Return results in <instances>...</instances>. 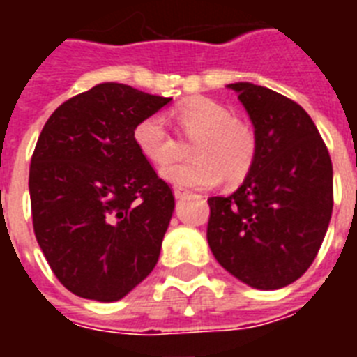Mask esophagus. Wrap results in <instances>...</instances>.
Instances as JSON below:
<instances>
[{
  "label": "esophagus",
  "mask_w": 357,
  "mask_h": 357,
  "mask_svg": "<svg viewBox=\"0 0 357 357\" xmlns=\"http://www.w3.org/2000/svg\"><path fill=\"white\" fill-rule=\"evenodd\" d=\"M189 195H190L189 190L179 189V187H176V189H174V196H176L178 200H183V198H187V196H189Z\"/></svg>",
  "instance_id": "esophagus-1"
}]
</instances>
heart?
<instances>
[{
    "mask_svg": "<svg viewBox=\"0 0 357 357\" xmlns=\"http://www.w3.org/2000/svg\"><path fill=\"white\" fill-rule=\"evenodd\" d=\"M176 122L190 146V161L165 165L162 178L179 189H209L222 179L241 183L254 170L257 159V133L246 120L211 98H192L176 109ZM135 146L151 162L162 165L176 153V140L159 114L140 120L133 129Z\"/></svg>",
    "mask_w": 357,
    "mask_h": 357,
    "instance_id": "heart-1",
    "label": "heart"
}]
</instances>
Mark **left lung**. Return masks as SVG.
Listing matches in <instances>:
<instances>
[{
    "mask_svg": "<svg viewBox=\"0 0 357 357\" xmlns=\"http://www.w3.org/2000/svg\"><path fill=\"white\" fill-rule=\"evenodd\" d=\"M257 133L254 170L231 196H213L207 243L255 289H282L315 261L333 209V168L311 116L283 94L231 83Z\"/></svg>",
    "mask_w": 357,
    "mask_h": 357,
    "instance_id": "8db88e82",
    "label": "left lung"
}]
</instances>
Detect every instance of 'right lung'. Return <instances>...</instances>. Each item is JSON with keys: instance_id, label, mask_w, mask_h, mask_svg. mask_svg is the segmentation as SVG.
<instances>
[{"instance_id": "add662e5", "label": "right lung", "mask_w": 357, "mask_h": 357, "mask_svg": "<svg viewBox=\"0 0 357 357\" xmlns=\"http://www.w3.org/2000/svg\"><path fill=\"white\" fill-rule=\"evenodd\" d=\"M170 100L102 83L59 105L36 140L35 237L59 282L81 298L116 302L157 265L174 192L135 146L133 129Z\"/></svg>"}]
</instances>
